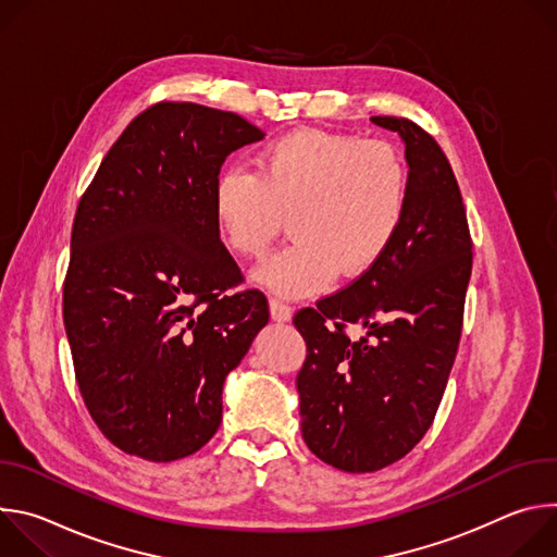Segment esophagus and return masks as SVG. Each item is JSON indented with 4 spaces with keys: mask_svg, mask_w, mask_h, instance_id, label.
<instances>
[{
    "mask_svg": "<svg viewBox=\"0 0 557 557\" xmlns=\"http://www.w3.org/2000/svg\"><path fill=\"white\" fill-rule=\"evenodd\" d=\"M290 314H293V308L286 301L271 297V317L275 322H288Z\"/></svg>",
    "mask_w": 557,
    "mask_h": 557,
    "instance_id": "esophagus-1",
    "label": "esophagus"
}]
</instances>
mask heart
I'll use <instances>...</instances> for the list:
<instances>
[{
  "label": "heart",
  "instance_id": "b5f03b06",
  "mask_svg": "<svg viewBox=\"0 0 557 557\" xmlns=\"http://www.w3.org/2000/svg\"><path fill=\"white\" fill-rule=\"evenodd\" d=\"M410 200V174L385 140L293 132L273 140L256 172L226 170L213 215L237 256H262L286 224L293 240L256 271L284 295L320 290L339 273H368L394 245Z\"/></svg>",
  "mask_w": 557,
  "mask_h": 557
}]
</instances>
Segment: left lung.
Here are the masks:
<instances>
[{
	"instance_id": "1",
	"label": "left lung",
	"mask_w": 557,
	"mask_h": 557,
	"mask_svg": "<svg viewBox=\"0 0 557 557\" xmlns=\"http://www.w3.org/2000/svg\"><path fill=\"white\" fill-rule=\"evenodd\" d=\"M372 123L406 143L404 226L368 273L293 317L306 342L297 372L301 436L317 458L350 473L396 462L432 428L462 333L473 260L462 196L436 138L410 119ZM350 325L364 337L352 341Z\"/></svg>"
}]
</instances>
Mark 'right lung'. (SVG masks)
<instances>
[{
  "label": "right lung",
  "mask_w": 557,
  "mask_h": 557,
  "mask_svg": "<svg viewBox=\"0 0 557 557\" xmlns=\"http://www.w3.org/2000/svg\"><path fill=\"white\" fill-rule=\"evenodd\" d=\"M262 136L240 114L158 101L78 200L63 326L92 421L129 456L172 462L209 443L224 379L269 322L213 215L224 158Z\"/></svg>",
  "instance_id": "1"
}]
</instances>
